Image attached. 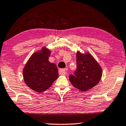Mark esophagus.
Wrapping results in <instances>:
<instances>
[{"mask_svg":"<svg viewBox=\"0 0 126 126\" xmlns=\"http://www.w3.org/2000/svg\"><path fill=\"white\" fill-rule=\"evenodd\" d=\"M67 71V68H64V69H61L59 70V73L62 75H65Z\"/></svg>","mask_w":126,"mask_h":126,"instance_id":"1","label":"esophagus"}]
</instances>
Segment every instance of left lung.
<instances>
[{"label": "left lung", "instance_id": "left-lung-1", "mask_svg": "<svg viewBox=\"0 0 126 126\" xmlns=\"http://www.w3.org/2000/svg\"><path fill=\"white\" fill-rule=\"evenodd\" d=\"M76 70L69 75L72 85L79 90L86 92L94 87L101 79L102 70L90 54H76Z\"/></svg>", "mask_w": 126, "mask_h": 126}]
</instances>
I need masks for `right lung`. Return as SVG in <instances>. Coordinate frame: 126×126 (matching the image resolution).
Wrapping results in <instances>:
<instances>
[{"instance_id": "right-lung-1", "label": "right lung", "mask_w": 126, "mask_h": 126, "mask_svg": "<svg viewBox=\"0 0 126 126\" xmlns=\"http://www.w3.org/2000/svg\"><path fill=\"white\" fill-rule=\"evenodd\" d=\"M41 51L32 55L23 73L27 86L39 93L48 89L59 76L56 65L48 62L50 51L46 47Z\"/></svg>"}]
</instances>
